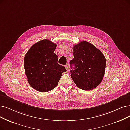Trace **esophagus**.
<instances>
[{
	"label": "esophagus",
	"instance_id": "1",
	"mask_svg": "<svg viewBox=\"0 0 130 130\" xmlns=\"http://www.w3.org/2000/svg\"><path fill=\"white\" fill-rule=\"evenodd\" d=\"M65 67H66V69H67V71H68L69 69V64L68 63L67 64L66 66H65Z\"/></svg>",
	"mask_w": 130,
	"mask_h": 130
}]
</instances>
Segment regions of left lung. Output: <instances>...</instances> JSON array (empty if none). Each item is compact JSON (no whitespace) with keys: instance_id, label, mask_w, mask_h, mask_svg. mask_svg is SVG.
<instances>
[{"instance_id":"8db88e82","label":"left lung","mask_w":130,"mask_h":130,"mask_svg":"<svg viewBox=\"0 0 130 130\" xmlns=\"http://www.w3.org/2000/svg\"><path fill=\"white\" fill-rule=\"evenodd\" d=\"M74 59L70 61L71 77L80 89L90 91L99 85L105 75L106 61L101 52L82 41L74 46ZM75 66L74 68L72 64Z\"/></svg>"}]
</instances>
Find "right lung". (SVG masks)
I'll return each mask as SVG.
<instances>
[{
  "instance_id": "obj_1",
  "label": "right lung",
  "mask_w": 130,
  "mask_h": 130,
  "mask_svg": "<svg viewBox=\"0 0 130 130\" xmlns=\"http://www.w3.org/2000/svg\"><path fill=\"white\" fill-rule=\"evenodd\" d=\"M56 44L48 39L33 45L24 58L25 75L29 84L40 92H48L56 86L65 67L58 63L54 53Z\"/></svg>"
}]
</instances>
